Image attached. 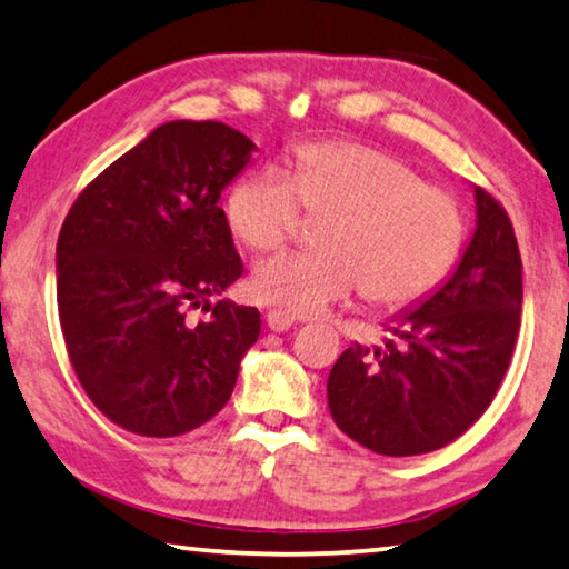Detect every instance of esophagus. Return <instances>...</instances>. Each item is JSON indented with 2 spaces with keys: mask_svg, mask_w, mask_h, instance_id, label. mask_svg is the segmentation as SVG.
<instances>
[{
  "mask_svg": "<svg viewBox=\"0 0 569 569\" xmlns=\"http://www.w3.org/2000/svg\"><path fill=\"white\" fill-rule=\"evenodd\" d=\"M266 323H268L270 331H286V329L293 327V317H288V313L281 311V309H270L266 313Z\"/></svg>",
  "mask_w": 569,
  "mask_h": 569,
  "instance_id": "esophagus-1",
  "label": "esophagus"
}]
</instances>
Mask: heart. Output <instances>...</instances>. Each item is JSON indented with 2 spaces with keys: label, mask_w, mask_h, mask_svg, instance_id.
<instances>
[{
  "label": "heart",
  "mask_w": 569,
  "mask_h": 569,
  "mask_svg": "<svg viewBox=\"0 0 569 569\" xmlns=\"http://www.w3.org/2000/svg\"><path fill=\"white\" fill-rule=\"evenodd\" d=\"M321 224L319 252L263 260L250 293L288 317H313L365 291L380 309H402L438 288L461 256L466 222L446 189L426 184L398 157L355 141H311L293 151L291 174L263 167L242 174L224 218L242 246L268 252Z\"/></svg>",
  "instance_id": "1"
}]
</instances>
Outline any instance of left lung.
Returning a JSON list of instances; mask_svg holds the SVG:
<instances>
[{"instance_id":"left-lung-1","label":"left lung","mask_w":569,"mask_h":569,"mask_svg":"<svg viewBox=\"0 0 569 569\" xmlns=\"http://www.w3.org/2000/svg\"><path fill=\"white\" fill-rule=\"evenodd\" d=\"M479 222L450 281L405 313L382 349L355 341L331 367L337 426L380 456L438 450L473 426L507 375L521 323V258L507 210L476 187Z\"/></svg>"}]
</instances>
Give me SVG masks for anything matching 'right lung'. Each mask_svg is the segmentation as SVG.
Segmentation results:
<instances>
[{
  "label": "right lung",
  "instance_id": "add662e5",
  "mask_svg": "<svg viewBox=\"0 0 569 569\" xmlns=\"http://www.w3.org/2000/svg\"><path fill=\"white\" fill-rule=\"evenodd\" d=\"M252 149L228 123H164L106 167L62 222V339L90 402L123 430L200 428L256 345L258 309L210 303L242 276L218 200ZM192 308L211 317L189 320Z\"/></svg>",
  "mask_w": 569,
  "mask_h": 569
}]
</instances>
